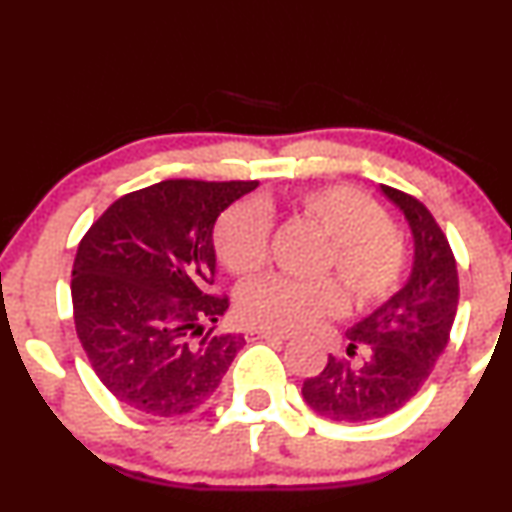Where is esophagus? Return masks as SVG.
Masks as SVG:
<instances>
[{"mask_svg": "<svg viewBox=\"0 0 512 512\" xmlns=\"http://www.w3.org/2000/svg\"><path fill=\"white\" fill-rule=\"evenodd\" d=\"M245 338H248V341H286L288 336L267 329H248L245 331Z\"/></svg>", "mask_w": 512, "mask_h": 512, "instance_id": "1", "label": "esophagus"}]
</instances>
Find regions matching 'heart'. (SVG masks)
Returning a JSON list of instances; mask_svg holds the SVG:
<instances>
[{"mask_svg":"<svg viewBox=\"0 0 512 512\" xmlns=\"http://www.w3.org/2000/svg\"><path fill=\"white\" fill-rule=\"evenodd\" d=\"M298 209L326 238L317 272H334L347 283L357 307L389 300L405 281L410 252L391 226L386 209L357 188L329 186L305 190ZM272 214L262 202H240L219 219L214 248L221 264L238 279H252L267 267ZM348 307L346 289L334 276L312 281L267 276L238 295V315L248 326L267 331L307 329Z\"/></svg>","mask_w":512,"mask_h":512,"instance_id":"b5f03b06","label":"heart"}]
</instances>
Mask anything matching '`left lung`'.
I'll list each match as a JSON object with an SVG mask.
<instances>
[{"label": "left lung", "mask_w": 512, "mask_h": 512, "mask_svg": "<svg viewBox=\"0 0 512 512\" xmlns=\"http://www.w3.org/2000/svg\"><path fill=\"white\" fill-rule=\"evenodd\" d=\"M381 193L408 219L415 262L408 283L346 331V353L365 350L360 365L331 355L305 379V403L334 422L379 420L415 398L448 346L458 310V267L432 212L403 190L381 186Z\"/></svg>", "instance_id": "1"}]
</instances>
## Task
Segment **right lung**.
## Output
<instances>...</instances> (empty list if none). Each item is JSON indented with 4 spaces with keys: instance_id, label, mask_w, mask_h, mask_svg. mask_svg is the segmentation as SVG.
<instances>
[{
    "instance_id": "add662e5",
    "label": "right lung",
    "mask_w": 512,
    "mask_h": 512,
    "mask_svg": "<svg viewBox=\"0 0 512 512\" xmlns=\"http://www.w3.org/2000/svg\"><path fill=\"white\" fill-rule=\"evenodd\" d=\"M257 181L171 178L119 197L80 240L73 322L100 381L155 417L195 410L217 391L240 334H217L229 310L212 295L214 221Z\"/></svg>"
}]
</instances>
